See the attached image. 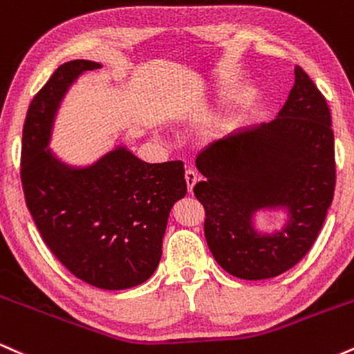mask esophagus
I'll return each mask as SVG.
<instances>
[{
  "label": "esophagus",
  "instance_id": "1",
  "mask_svg": "<svg viewBox=\"0 0 354 354\" xmlns=\"http://www.w3.org/2000/svg\"><path fill=\"white\" fill-rule=\"evenodd\" d=\"M185 180H186V186H188V191H193L194 185H196V181L200 180V178H198V173L194 171V169L188 168L185 171Z\"/></svg>",
  "mask_w": 354,
  "mask_h": 354
}]
</instances>
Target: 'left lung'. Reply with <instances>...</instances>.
<instances>
[{
    "instance_id": "obj_1",
    "label": "left lung",
    "mask_w": 354,
    "mask_h": 354,
    "mask_svg": "<svg viewBox=\"0 0 354 354\" xmlns=\"http://www.w3.org/2000/svg\"><path fill=\"white\" fill-rule=\"evenodd\" d=\"M206 178L194 186L205 208V238L223 270L241 279L273 278L311 250L336 186L335 135L326 98L301 66L279 116L236 129L196 158ZM286 205L292 223L259 237L251 210Z\"/></svg>"
}]
</instances>
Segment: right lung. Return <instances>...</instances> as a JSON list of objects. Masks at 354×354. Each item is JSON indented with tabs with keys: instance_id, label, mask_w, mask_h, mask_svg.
I'll return each instance as SVG.
<instances>
[{
	"instance_id": "1",
	"label": "right lung",
	"mask_w": 354,
	"mask_h": 354,
	"mask_svg": "<svg viewBox=\"0 0 354 354\" xmlns=\"http://www.w3.org/2000/svg\"><path fill=\"white\" fill-rule=\"evenodd\" d=\"M86 59L64 63L28 108L21 185L44 245L76 278L101 290L145 283L161 259L169 209L186 194L183 161L145 163L118 148L84 169L59 165L46 151L53 116Z\"/></svg>"
}]
</instances>
